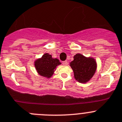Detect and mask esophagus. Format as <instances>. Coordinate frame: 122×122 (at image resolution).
I'll return each instance as SVG.
<instances>
[{
    "label": "esophagus",
    "mask_w": 122,
    "mask_h": 122,
    "mask_svg": "<svg viewBox=\"0 0 122 122\" xmlns=\"http://www.w3.org/2000/svg\"><path fill=\"white\" fill-rule=\"evenodd\" d=\"M62 63H63V65H68V62H67V60H65V61H63V62H62Z\"/></svg>",
    "instance_id": "esophagus-1"
}]
</instances>
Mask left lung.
<instances>
[{
  "mask_svg": "<svg viewBox=\"0 0 122 122\" xmlns=\"http://www.w3.org/2000/svg\"><path fill=\"white\" fill-rule=\"evenodd\" d=\"M74 72V78L81 83H86L90 80L97 71V62L92 57H87L81 54H76L74 60L70 63Z\"/></svg>",
  "mask_w": 122,
  "mask_h": 122,
  "instance_id": "1",
  "label": "left lung"
}]
</instances>
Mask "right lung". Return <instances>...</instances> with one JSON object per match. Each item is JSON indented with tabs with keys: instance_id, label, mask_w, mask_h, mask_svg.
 I'll return each mask as SVG.
<instances>
[{
	"instance_id": "1",
	"label": "right lung",
	"mask_w": 122,
	"mask_h": 122,
	"mask_svg": "<svg viewBox=\"0 0 122 122\" xmlns=\"http://www.w3.org/2000/svg\"><path fill=\"white\" fill-rule=\"evenodd\" d=\"M61 64L59 59H54L48 53H45L41 58L36 59L34 65L37 72L41 76L49 78L52 76L58 65Z\"/></svg>"
}]
</instances>
